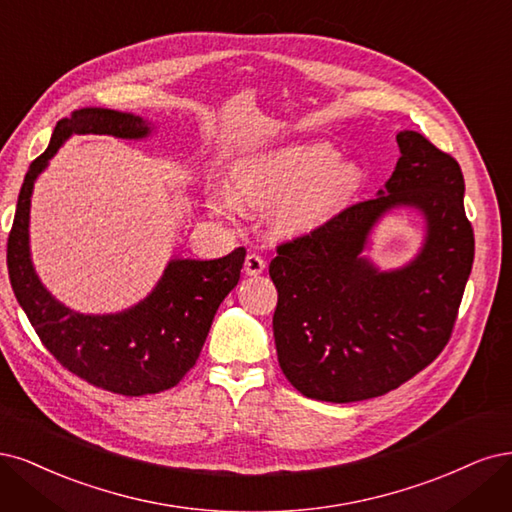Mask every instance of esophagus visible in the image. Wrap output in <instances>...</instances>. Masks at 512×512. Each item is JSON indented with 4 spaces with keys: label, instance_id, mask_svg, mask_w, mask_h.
<instances>
[{
    "label": "esophagus",
    "instance_id": "obj_1",
    "mask_svg": "<svg viewBox=\"0 0 512 512\" xmlns=\"http://www.w3.org/2000/svg\"><path fill=\"white\" fill-rule=\"evenodd\" d=\"M263 270H266V261H263L259 255H255V253H251V255H246V259H244V272H246V276H257V274H261Z\"/></svg>",
    "mask_w": 512,
    "mask_h": 512
}]
</instances>
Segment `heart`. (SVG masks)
Returning <instances> with one entry per match:
<instances>
[{
  "label": "heart",
  "mask_w": 512,
  "mask_h": 512,
  "mask_svg": "<svg viewBox=\"0 0 512 512\" xmlns=\"http://www.w3.org/2000/svg\"><path fill=\"white\" fill-rule=\"evenodd\" d=\"M229 187H217L208 206L219 217L232 219L242 204L270 210L280 234H302L319 227L349 200L361 183L355 161L336 155L327 142H295L238 159Z\"/></svg>",
  "instance_id": "b5f03b06"
}]
</instances>
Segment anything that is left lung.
I'll return each mask as SVG.
<instances>
[{"instance_id":"8db88e82","label":"left lung","mask_w":512,"mask_h":512,"mask_svg":"<svg viewBox=\"0 0 512 512\" xmlns=\"http://www.w3.org/2000/svg\"><path fill=\"white\" fill-rule=\"evenodd\" d=\"M400 159L374 200L280 244L274 342L287 381L306 398L361 402L398 389L447 346L474 261L464 174L419 131L395 136ZM406 207L426 223L420 253L381 271L365 255L373 225Z\"/></svg>"}]
</instances>
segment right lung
Listing matches in <instances>:
<instances>
[{"instance_id":"add662e5","label":"right lung","mask_w":512,"mask_h":512,"mask_svg":"<svg viewBox=\"0 0 512 512\" xmlns=\"http://www.w3.org/2000/svg\"><path fill=\"white\" fill-rule=\"evenodd\" d=\"M153 129L136 114L108 108H80L61 119L51 144L25 174L8 238L10 285L42 344L72 374L131 398L166 391L195 366L214 315L238 285L246 251L240 246L210 261L170 259L153 291L138 304L110 315H82L61 304L36 274L29 208L36 178L74 134L144 140Z\"/></svg>"}]
</instances>
